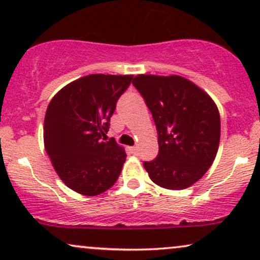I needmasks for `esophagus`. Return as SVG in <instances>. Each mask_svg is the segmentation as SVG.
Masks as SVG:
<instances>
[{"label":"esophagus","mask_w":260,"mask_h":260,"mask_svg":"<svg viewBox=\"0 0 260 260\" xmlns=\"http://www.w3.org/2000/svg\"><path fill=\"white\" fill-rule=\"evenodd\" d=\"M131 152H133L134 153V154H136V153L137 152H139V147H137V146H134V147H131Z\"/></svg>","instance_id":"34e87169"}]
</instances>
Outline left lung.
I'll return each instance as SVG.
<instances>
[{"instance_id":"8db88e82","label":"left lung","mask_w":260,"mask_h":260,"mask_svg":"<svg viewBox=\"0 0 260 260\" xmlns=\"http://www.w3.org/2000/svg\"><path fill=\"white\" fill-rule=\"evenodd\" d=\"M133 84L152 113L159 152L143 166L155 184L190 187L212 165L218 150L220 118L212 99L179 76L140 75Z\"/></svg>"}]
</instances>
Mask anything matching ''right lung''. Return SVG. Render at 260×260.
Listing matches in <instances>:
<instances>
[{
  "label": "right lung",
  "mask_w": 260,
  "mask_h": 260,
  "mask_svg": "<svg viewBox=\"0 0 260 260\" xmlns=\"http://www.w3.org/2000/svg\"><path fill=\"white\" fill-rule=\"evenodd\" d=\"M133 76L89 75L54 96L44 118V147L56 174L77 193L94 197L119 177L126 153L106 141L111 117Z\"/></svg>",
  "instance_id": "right-lung-1"
}]
</instances>
